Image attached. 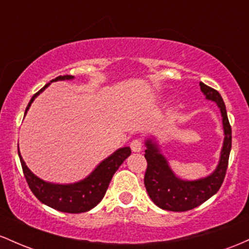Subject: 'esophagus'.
Here are the masks:
<instances>
[{"mask_svg":"<svg viewBox=\"0 0 249 249\" xmlns=\"http://www.w3.org/2000/svg\"><path fill=\"white\" fill-rule=\"evenodd\" d=\"M130 148H132V150H133L134 153L141 152V149H142V142H141V140H139V139L133 140V141L130 142Z\"/></svg>","mask_w":249,"mask_h":249,"instance_id":"34e87169","label":"esophagus"}]
</instances>
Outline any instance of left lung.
Masks as SVG:
<instances>
[{
	"instance_id": "1",
	"label": "left lung",
	"mask_w": 249,
	"mask_h": 249,
	"mask_svg": "<svg viewBox=\"0 0 249 249\" xmlns=\"http://www.w3.org/2000/svg\"><path fill=\"white\" fill-rule=\"evenodd\" d=\"M200 88L206 99L216 103L221 111L225 140L220 161L216 169L207 178L194 181L181 180L170 169L168 161L161 154L158 143L153 139L146 140L147 149L144 150V158L147 160V169L144 174V186L153 202L166 211L186 212L202 205L209 197L216 194L227 172L231 148V128L225 102L219 91L205 83L200 82Z\"/></svg>"
}]
</instances>
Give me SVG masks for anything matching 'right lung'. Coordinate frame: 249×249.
<instances>
[{"label":"right lung","instance_id":"obj_1","mask_svg":"<svg viewBox=\"0 0 249 249\" xmlns=\"http://www.w3.org/2000/svg\"><path fill=\"white\" fill-rule=\"evenodd\" d=\"M71 79H74V76H71V75H63V76H57L56 79L52 80L50 82ZM49 85L50 83H47L43 88L34 94V96L28 103L24 115L27 114L36 96L42 93ZM130 153H132V150L129 147L120 148L110 156H108L107 159H105L83 180L75 183H69V185H57V183L46 182V181L36 177L34 173H32V170L28 168L26 162L22 159L18 149L19 161H21L24 178H26L28 186H29L33 194L44 205L56 209V211L63 212V213L71 214L90 211L103 199L111 178L119 169V167L121 166L122 162L130 155Z\"/></svg>","mask_w":249,"mask_h":249}]
</instances>
